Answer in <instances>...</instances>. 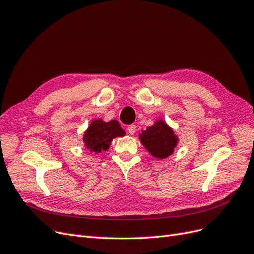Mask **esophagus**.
<instances>
[{"instance_id":"esophagus-1","label":"esophagus","mask_w":254,"mask_h":254,"mask_svg":"<svg viewBox=\"0 0 254 254\" xmlns=\"http://www.w3.org/2000/svg\"><path fill=\"white\" fill-rule=\"evenodd\" d=\"M127 132L131 135H134L135 132H136V126L135 125H129L127 127Z\"/></svg>"}]
</instances>
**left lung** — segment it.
I'll list each match as a JSON object with an SVG mask.
<instances>
[{
	"instance_id": "8db88e82",
	"label": "left lung",
	"mask_w": 254,
	"mask_h": 254,
	"mask_svg": "<svg viewBox=\"0 0 254 254\" xmlns=\"http://www.w3.org/2000/svg\"><path fill=\"white\" fill-rule=\"evenodd\" d=\"M140 140L150 153L159 159L172 154L178 141L172 129L162 120L142 131Z\"/></svg>"
}]
</instances>
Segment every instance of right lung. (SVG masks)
Instances as JSON below:
<instances>
[{"instance_id":"add662e5","label":"right lung","mask_w":254,"mask_h":254,"mask_svg":"<svg viewBox=\"0 0 254 254\" xmlns=\"http://www.w3.org/2000/svg\"><path fill=\"white\" fill-rule=\"evenodd\" d=\"M125 134L118 121L112 120L110 122H104L99 119L92 121L84 135V141L87 149H89L93 153H100L102 150L108 149L114 138L125 136Z\"/></svg>"}]
</instances>
